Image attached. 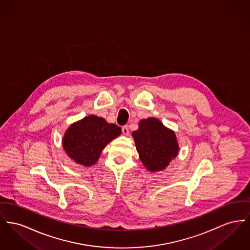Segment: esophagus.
Returning a JSON list of instances; mask_svg holds the SVG:
<instances>
[{
    "label": "esophagus",
    "mask_w": 250,
    "mask_h": 250,
    "mask_svg": "<svg viewBox=\"0 0 250 250\" xmlns=\"http://www.w3.org/2000/svg\"><path fill=\"white\" fill-rule=\"evenodd\" d=\"M122 131H123L124 135H128V133H129V131H128V126L127 125L123 126L122 127Z\"/></svg>",
    "instance_id": "34e87169"
}]
</instances>
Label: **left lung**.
I'll return each mask as SVG.
<instances>
[{"label": "left lung", "mask_w": 250, "mask_h": 250, "mask_svg": "<svg viewBox=\"0 0 250 250\" xmlns=\"http://www.w3.org/2000/svg\"><path fill=\"white\" fill-rule=\"evenodd\" d=\"M131 134L140 160L150 172L164 170L178 155L176 133L157 118L141 120L139 128Z\"/></svg>", "instance_id": "1"}]
</instances>
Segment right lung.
<instances>
[{
	"mask_svg": "<svg viewBox=\"0 0 250 250\" xmlns=\"http://www.w3.org/2000/svg\"><path fill=\"white\" fill-rule=\"evenodd\" d=\"M121 134L122 129L116 125L88 115L68 127L62 138V146L75 163L89 167L98 162L104 148Z\"/></svg>",
	"mask_w": 250,
	"mask_h": 250,
	"instance_id": "1",
	"label": "right lung"
}]
</instances>
